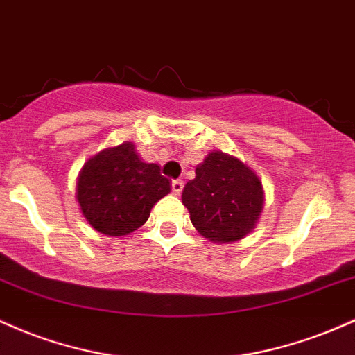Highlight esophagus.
Listing matches in <instances>:
<instances>
[{"mask_svg": "<svg viewBox=\"0 0 355 355\" xmlns=\"http://www.w3.org/2000/svg\"><path fill=\"white\" fill-rule=\"evenodd\" d=\"M171 188H173V193L179 196V194L182 193V188H184V182H182L181 179H176V181L171 182Z\"/></svg>", "mask_w": 355, "mask_h": 355, "instance_id": "obj_1", "label": "esophagus"}]
</instances>
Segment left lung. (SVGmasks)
<instances>
[{
    "mask_svg": "<svg viewBox=\"0 0 355 355\" xmlns=\"http://www.w3.org/2000/svg\"><path fill=\"white\" fill-rule=\"evenodd\" d=\"M182 205L194 228L211 241H238L257 225L263 189L257 174L238 159L211 153L182 189Z\"/></svg>",
    "mask_w": 355,
    "mask_h": 355,
    "instance_id": "1",
    "label": "left lung"
}]
</instances>
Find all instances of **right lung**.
I'll return each instance as SVG.
<instances>
[{
	"mask_svg": "<svg viewBox=\"0 0 355 355\" xmlns=\"http://www.w3.org/2000/svg\"><path fill=\"white\" fill-rule=\"evenodd\" d=\"M171 191L157 164H146L134 144L109 147L89 159L77 184L83 216L109 236H124L149 218L150 209Z\"/></svg>",
	"mask_w": 355,
	"mask_h": 355,
	"instance_id": "1",
	"label": "right lung"
}]
</instances>
